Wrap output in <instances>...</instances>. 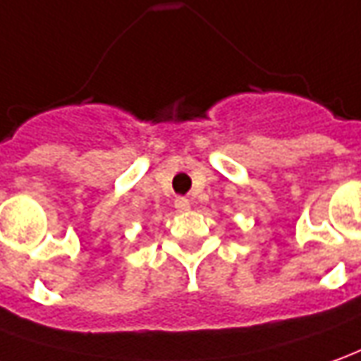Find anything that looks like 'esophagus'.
<instances>
[{
  "instance_id": "34e87169",
  "label": "esophagus",
  "mask_w": 361,
  "mask_h": 361,
  "mask_svg": "<svg viewBox=\"0 0 361 361\" xmlns=\"http://www.w3.org/2000/svg\"><path fill=\"white\" fill-rule=\"evenodd\" d=\"M175 208L178 212H188V210H190V200L185 198V196H178L175 200Z\"/></svg>"
}]
</instances>
